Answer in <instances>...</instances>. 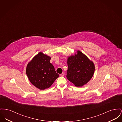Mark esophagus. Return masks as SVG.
Listing matches in <instances>:
<instances>
[{
  "mask_svg": "<svg viewBox=\"0 0 122 122\" xmlns=\"http://www.w3.org/2000/svg\"><path fill=\"white\" fill-rule=\"evenodd\" d=\"M60 76H65V73H62L61 74H60Z\"/></svg>",
  "mask_w": 122,
  "mask_h": 122,
  "instance_id": "obj_1",
  "label": "esophagus"
}]
</instances>
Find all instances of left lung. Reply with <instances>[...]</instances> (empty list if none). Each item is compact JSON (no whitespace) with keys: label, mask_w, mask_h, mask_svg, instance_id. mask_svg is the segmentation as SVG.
Here are the masks:
<instances>
[{"label":"left lung","mask_w":122,"mask_h":122,"mask_svg":"<svg viewBox=\"0 0 122 122\" xmlns=\"http://www.w3.org/2000/svg\"><path fill=\"white\" fill-rule=\"evenodd\" d=\"M67 78L77 87L86 84L92 78L95 71L93 62L80 51L68 57Z\"/></svg>","instance_id":"8db88e82"}]
</instances>
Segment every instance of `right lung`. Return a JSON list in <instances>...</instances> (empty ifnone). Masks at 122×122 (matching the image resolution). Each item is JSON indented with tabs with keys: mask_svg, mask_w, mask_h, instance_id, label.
<instances>
[{
	"mask_svg": "<svg viewBox=\"0 0 122 122\" xmlns=\"http://www.w3.org/2000/svg\"><path fill=\"white\" fill-rule=\"evenodd\" d=\"M51 59L50 56L40 52L27 65L26 74L29 81L40 90L50 87L59 76L50 62Z\"/></svg>",
	"mask_w": 122,
	"mask_h": 122,
	"instance_id": "obj_1",
	"label": "right lung"
}]
</instances>
